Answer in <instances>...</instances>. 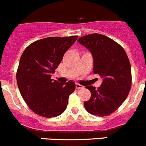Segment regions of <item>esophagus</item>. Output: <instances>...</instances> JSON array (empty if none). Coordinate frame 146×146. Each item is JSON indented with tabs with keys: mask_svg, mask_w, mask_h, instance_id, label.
Masks as SVG:
<instances>
[{
	"mask_svg": "<svg viewBox=\"0 0 146 146\" xmlns=\"http://www.w3.org/2000/svg\"><path fill=\"white\" fill-rule=\"evenodd\" d=\"M76 88H77V89H82V88H83V86L81 85V84H78V83H77V84H76Z\"/></svg>",
	"mask_w": 146,
	"mask_h": 146,
	"instance_id": "esophagus-1",
	"label": "esophagus"
}]
</instances>
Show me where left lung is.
<instances>
[{
    "label": "left lung",
    "instance_id": "left-lung-1",
    "mask_svg": "<svg viewBox=\"0 0 146 146\" xmlns=\"http://www.w3.org/2000/svg\"><path fill=\"white\" fill-rule=\"evenodd\" d=\"M77 41L92 53L94 74L103 79L98 89L86 87L91 98L84 102V108L93 115H109L124 102L131 87V69L127 54L120 44L102 34H89Z\"/></svg>",
    "mask_w": 146,
    "mask_h": 146
}]
</instances>
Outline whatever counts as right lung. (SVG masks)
<instances>
[{
  "instance_id": "obj_1",
  "label": "right lung",
  "mask_w": 146,
  "mask_h": 146,
  "mask_svg": "<svg viewBox=\"0 0 146 146\" xmlns=\"http://www.w3.org/2000/svg\"><path fill=\"white\" fill-rule=\"evenodd\" d=\"M77 38L47 37L31 44L22 54L16 72L18 87L29 108L38 115L54 117L66 110L75 83H59L51 77Z\"/></svg>"
}]
</instances>
